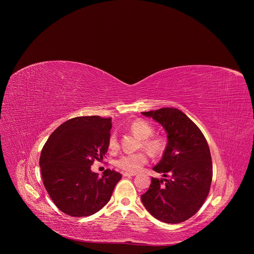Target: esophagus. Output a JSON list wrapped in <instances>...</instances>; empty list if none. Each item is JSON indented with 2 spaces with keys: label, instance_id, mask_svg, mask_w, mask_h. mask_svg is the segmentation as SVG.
Instances as JSON below:
<instances>
[{
  "label": "esophagus",
  "instance_id": "1",
  "mask_svg": "<svg viewBox=\"0 0 254 254\" xmlns=\"http://www.w3.org/2000/svg\"><path fill=\"white\" fill-rule=\"evenodd\" d=\"M135 175H136L135 173H128V172L123 173V177H132V176H135Z\"/></svg>",
  "mask_w": 254,
  "mask_h": 254
}]
</instances>
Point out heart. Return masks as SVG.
I'll list each match as a JSON object with an SVG mask.
<instances>
[{
  "label": "heart",
  "mask_w": 254,
  "mask_h": 254,
  "mask_svg": "<svg viewBox=\"0 0 254 254\" xmlns=\"http://www.w3.org/2000/svg\"><path fill=\"white\" fill-rule=\"evenodd\" d=\"M129 130L136 137L141 139L142 146L151 155L160 154L165 148V141L158 136H152L153 127L145 120H135L129 125ZM109 145L114 149L118 146L117 137L115 133H112L109 137ZM147 162V157L144 152L137 153H126L121 155L116 165L124 171L130 173H136L142 169V167Z\"/></svg>",
  "instance_id": "heart-1"
}]
</instances>
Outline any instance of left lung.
<instances>
[{"label": "left lung", "mask_w": 254, "mask_h": 254, "mask_svg": "<svg viewBox=\"0 0 254 254\" xmlns=\"http://www.w3.org/2000/svg\"><path fill=\"white\" fill-rule=\"evenodd\" d=\"M142 114L161 124L168 139L161 160L152 168L164 178H151L142 202L159 221L181 223L193 216L208 195L212 181L209 146L199 128L179 109L162 108Z\"/></svg>", "instance_id": "obj_1"}]
</instances>
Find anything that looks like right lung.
<instances>
[{
	"label": "right lung",
	"mask_w": 254,
	"mask_h": 254,
	"mask_svg": "<svg viewBox=\"0 0 254 254\" xmlns=\"http://www.w3.org/2000/svg\"><path fill=\"white\" fill-rule=\"evenodd\" d=\"M111 118L74 117L49 137L40 156L44 186L57 207L73 217L93 215L109 202L121 174L91 171L109 149Z\"/></svg>",
	"instance_id": "obj_1"
}]
</instances>
